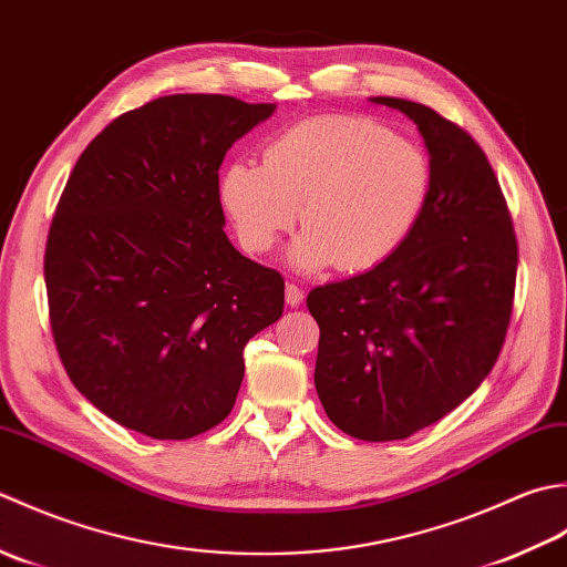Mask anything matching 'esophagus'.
Masks as SVG:
<instances>
[{"instance_id": "esophagus-1", "label": "esophagus", "mask_w": 567, "mask_h": 567, "mask_svg": "<svg viewBox=\"0 0 567 567\" xmlns=\"http://www.w3.org/2000/svg\"><path fill=\"white\" fill-rule=\"evenodd\" d=\"M286 303L291 308H298L300 303H303V288L296 284H286Z\"/></svg>"}]
</instances>
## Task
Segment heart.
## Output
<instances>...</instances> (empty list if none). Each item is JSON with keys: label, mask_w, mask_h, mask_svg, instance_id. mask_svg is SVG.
<instances>
[{"label": "heart", "mask_w": 567, "mask_h": 567, "mask_svg": "<svg viewBox=\"0 0 567 567\" xmlns=\"http://www.w3.org/2000/svg\"><path fill=\"white\" fill-rule=\"evenodd\" d=\"M433 186L419 144L357 114L306 120L264 146L261 166L239 161L223 178V203L241 247L269 251L300 225L298 269L367 271L406 245Z\"/></svg>", "instance_id": "heart-1"}]
</instances>
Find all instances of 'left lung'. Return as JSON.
Here are the masks:
<instances>
[{
    "label": "left lung",
    "mask_w": 567,
    "mask_h": 567,
    "mask_svg": "<svg viewBox=\"0 0 567 567\" xmlns=\"http://www.w3.org/2000/svg\"><path fill=\"white\" fill-rule=\"evenodd\" d=\"M425 138L433 186L423 217L372 271L316 286V389L357 441H401L441 421L499 360L512 322L518 245L482 146L435 110L374 97Z\"/></svg>",
    "instance_id": "8db88e82"
}]
</instances>
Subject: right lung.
<instances>
[{"label":"right lung","mask_w":567,"mask_h":567,"mask_svg":"<svg viewBox=\"0 0 567 567\" xmlns=\"http://www.w3.org/2000/svg\"><path fill=\"white\" fill-rule=\"evenodd\" d=\"M271 112L156 97L75 161L45 239L49 320L73 386L124 429L186 441L223 423L241 352L284 313V276L229 245L217 173Z\"/></svg>","instance_id":"obj_1"}]
</instances>
